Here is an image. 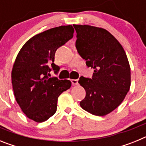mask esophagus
Here are the masks:
<instances>
[{
	"label": "esophagus",
	"instance_id": "1",
	"mask_svg": "<svg viewBox=\"0 0 146 146\" xmlns=\"http://www.w3.org/2000/svg\"><path fill=\"white\" fill-rule=\"evenodd\" d=\"M71 82H72V83L73 86H76V85L78 84V80L72 79V80H71Z\"/></svg>",
	"mask_w": 146,
	"mask_h": 146
}]
</instances>
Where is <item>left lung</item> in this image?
<instances>
[{
	"label": "left lung",
	"instance_id": "1",
	"mask_svg": "<svg viewBox=\"0 0 146 146\" xmlns=\"http://www.w3.org/2000/svg\"><path fill=\"white\" fill-rule=\"evenodd\" d=\"M73 26L77 52L86 65L94 69L92 78L80 77L78 82L86 92L80 104L94 115L104 116L118 108L129 91L128 58L119 42L107 30L86 25Z\"/></svg>",
	"mask_w": 146,
	"mask_h": 146
}]
</instances>
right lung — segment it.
<instances>
[{"label": "right lung", "instance_id": "obj_1", "mask_svg": "<svg viewBox=\"0 0 146 146\" xmlns=\"http://www.w3.org/2000/svg\"><path fill=\"white\" fill-rule=\"evenodd\" d=\"M72 25H61L36 35L23 46L11 72V83L15 99L30 119L41 123L52 116L57 110L58 98L70 88L69 80L50 77L58 47L73 37Z\"/></svg>", "mask_w": 146, "mask_h": 146}]
</instances>
